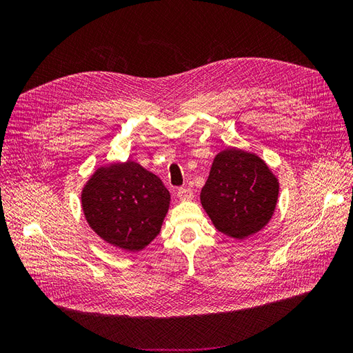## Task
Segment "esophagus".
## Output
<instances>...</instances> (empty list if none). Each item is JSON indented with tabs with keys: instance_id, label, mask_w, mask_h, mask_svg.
I'll return each instance as SVG.
<instances>
[{
	"instance_id": "34e87169",
	"label": "esophagus",
	"mask_w": 353,
	"mask_h": 353,
	"mask_svg": "<svg viewBox=\"0 0 353 353\" xmlns=\"http://www.w3.org/2000/svg\"><path fill=\"white\" fill-rule=\"evenodd\" d=\"M176 196L181 201H188L194 197L193 191H191V188H178L176 191Z\"/></svg>"
}]
</instances>
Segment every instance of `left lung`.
<instances>
[{
    "mask_svg": "<svg viewBox=\"0 0 353 353\" xmlns=\"http://www.w3.org/2000/svg\"><path fill=\"white\" fill-rule=\"evenodd\" d=\"M279 194V178L262 157L230 147L213 159L200 201L218 231L244 240L268 225Z\"/></svg>",
    "mask_w": 353,
    "mask_h": 353,
    "instance_id": "8db88e82",
    "label": "left lung"
}]
</instances>
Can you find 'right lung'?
Returning a JSON list of instances; mask_svg holds the SVG:
<instances>
[{"mask_svg":"<svg viewBox=\"0 0 353 353\" xmlns=\"http://www.w3.org/2000/svg\"><path fill=\"white\" fill-rule=\"evenodd\" d=\"M169 205L162 179L134 160L100 166L81 191L90 228L113 248L132 253L156 239Z\"/></svg>","mask_w":353,"mask_h":353,"instance_id":"right-lung-1","label":"right lung"}]
</instances>
